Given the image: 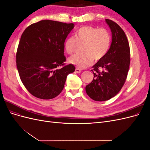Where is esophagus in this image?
<instances>
[{
  "instance_id": "1",
  "label": "esophagus",
  "mask_w": 150,
  "mask_h": 150,
  "mask_svg": "<svg viewBox=\"0 0 150 150\" xmlns=\"http://www.w3.org/2000/svg\"><path fill=\"white\" fill-rule=\"evenodd\" d=\"M81 72V70L79 69V68H76V69H75V72H76V73L79 74V73H80Z\"/></svg>"
}]
</instances>
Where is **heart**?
Listing matches in <instances>:
<instances>
[{
  "label": "heart",
  "instance_id": "1",
  "mask_svg": "<svg viewBox=\"0 0 150 150\" xmlns=\"http://www.w3.org/2000/svg\"><path fill=\"white\" fill-rule=\"evenodd\" d=\"M111 41V34L106 29L85 25L75 32V38H67L64 43V51L69 54L73 53L78 43L81 46L79 54L70 57L68 62L79 68L91 64L93 60H101L109 51Z\"/></svg>",
  "mask_w": 150,
  "mask_h": 150
}]
</instances>
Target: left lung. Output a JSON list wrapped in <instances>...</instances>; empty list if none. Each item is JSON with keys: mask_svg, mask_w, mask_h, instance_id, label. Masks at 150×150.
Returning a JSON list of instances; mask_svg holds the SVG:
<instances>
[{"mask_svg": "<svg viewBox=\"0 0 150 150\" xmlns=\"http://www.w3.org/2000/svg\"><path fill=\"white\" fill-rule=\"evenodd\" d=\"M112 33L109 51L93 66L92 82L86 86V91L92 99L104 101L115 96L123 86L130 64V49L126 35L119 25L106 19Z\"/></svg>", "mask_w": 150, "mask_h": 150, "instance_id": "obj_1", "label": "left lung"}]
</instances>
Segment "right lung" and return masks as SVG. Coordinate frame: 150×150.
<instances>
[{"label":"right lung","instance_id":"1","mask_svg":"<svg viewBox=\"0 0 150 150\" xmlns=\"http://www.w3.org/2000/svg\"><path fill=\"white\" fill-rule=\"evenodd\" d=\"M74 27L73 23L42 20L22 33L16 54L17 67L22 83L34 96L56 97L64 87L67 76L74 72V65L64 63V43Z\"/></svg>","mask_w":150,"mask_h":150}]
</instances>
